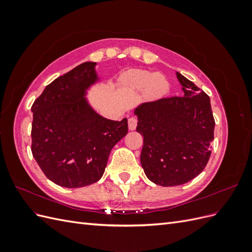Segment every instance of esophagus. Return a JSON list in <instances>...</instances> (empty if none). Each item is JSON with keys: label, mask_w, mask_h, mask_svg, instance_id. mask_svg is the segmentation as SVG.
I'll list each match as a JSON object with an SVG mask.
<instances>
[{"label": "esophagus", "mask_w": 252, "mask_h": 252, "mask_svg": "<svg viewBox=\"0 0 252 252\" xmlns=\"http://www.w3.org/2000/svg\"><path fill=\"white\" fill-rule=\"evenodd\" d=\"M136 125H138V119H136L135 117H131L128 119V127L130 130H134V129L136 128Z\"/></svg>", "instance_id": "esophagus-1"}]
</instances>
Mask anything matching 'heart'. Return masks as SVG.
<instances>
[{
	"label": "heart",
	"instance_id": "b5f03b06",
	"mask_svg": "<svg viewBox=\"0 0 252 252\" xmlns=\"http://www.w3.org/2000/svg\"><path fill=\"white\" fill-rule=\"evenodd\" d=\"M124 81L128 86L136 90L147 89L152 97H161L169 88L168 81L161 73H152L147 70L132 69L124 75Z\"/></svg>",
	"mask_w": 252,
	"mask_h": 252
}]
</instances>
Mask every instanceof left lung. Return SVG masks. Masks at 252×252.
<instances>
[{"mask_svg": "<svg viewBox=\"0 0 252 252\" xmlns=\"http://www.w3.org/2000/svg\"><path fill=\"white\" fill-rule=\"evenodd\" d=\"M184 94L144 103L134 110L143 134L141 164L146 177L164 187L191 181L207 165L216 122L210 98L177 72Z\"/></svg>", "mask_w": 252, "mask_h": 252, "instance_id": "left-lung-1", "label": "left lung"}]
</instances>
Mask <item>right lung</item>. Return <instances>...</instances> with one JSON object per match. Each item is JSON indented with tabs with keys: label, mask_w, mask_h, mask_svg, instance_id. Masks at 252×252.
<instances>
[{
	"label": "right lung",
	"mask_w": 252,
	"mask_h": 252,
	"mask_svg": "<svg viewBox=\"0 0 252 252\" xmlns=\"http://www.w3.org/2000/svg\"><path fill=\"white\" fill-rule=\"evenodd\" d=\"M95 64L85 62L61 75L32 106V156L59 186L78 188L97 182L112 147L128 132L127 119H105L84 97L97 81Z\"/></svg>",
	"instance_id": "add662e5"
}]
</instances>
